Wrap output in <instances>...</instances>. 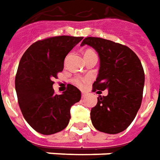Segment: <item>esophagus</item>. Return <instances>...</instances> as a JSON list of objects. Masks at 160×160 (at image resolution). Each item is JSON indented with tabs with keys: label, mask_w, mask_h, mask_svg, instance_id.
<instances>
[{
	"label": "esophagus",
	"mask_w": 160,
	"mask_h": 160,
	"mask_svg": "<svg viewBox=\"0 0 160 160\" xmlns=\"http://www.w3.org/2000/svg\"><path fill=\"white\" fill-rule=\"evenodd\" d=\"M86 97V93H84V92H82V98H85Z\"/></svg>",
	"instance_id": "34e87169"
}]
</instances>
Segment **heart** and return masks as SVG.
<instances>
[{
  "mask_svg": "<svg viewBox=\"0 0 160 160\" xmlns=\"http://www.w3.org/2000/svg\"><path fill=\"white\" fill-rule=\"evenodd\" d=\"M91 54H95L94 51H92V50H87L84 53V56H87V55H91ZM74 82L79 87H83L85 84H86L87 82V79L85 78H77V79H75L74 80Z\"/></svg>",
  "mask_w": 160,
  "mask_h": 160,
  "instance_id": "obj_1",
  "label": "heart"
}]
</instances>
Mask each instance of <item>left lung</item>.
I'll return each instance as SVG.
<instances>
[{
    "label": "left lung",
    "instance_id": "left-lung-1",
    "mask_svg": "<svg viewBox=\"0 0 160 160\" xmlns=\"http://www.w3.org/2000/svg\"><path fill=\"white\" fill-rule=\"evenodd\" d=\"M84 45L94 48L100 59L93 91L108 90L107 96H99L91 109L92 124L102 132H121L132 124L140 108L145 84L140 60L131 48L112 41L86 37L81 43Z\"/></svg>",
    "mask_w": 160,
    "mask_h": 160
}]
</instances>
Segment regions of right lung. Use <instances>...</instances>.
Listing matches in <instances>:
<instances>
[{
  "mask_svg": "<svg viewBox=\"0 0 160 160\" xmlns=\"http://www.w3.org/2000/svg\"><path fill=\"white\" fill-rule=\"evenodd\" d=\"M82 37L61 36L38 41L21 59L15 77V91L25 120L37 132L51 135L67 127L70 107L81 99L72 84L56 95L52 79L64 66V59Z\"/></svg>",
  "mask_w": 160,
  "mask_h": 160,
  "instance_id": "obj_1",
  "label": "right lung"
}]
</instances>
